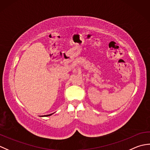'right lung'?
<instances>
[{"mask_svg": "<svg viewBox=\"0 0 150 150\" xmlns=\"http://www.w3.org/2000/svg\"><path fill=\"white\" fill-rule=\"evenodd\" d=\"M54 113H51V114H49V115H42V117H48V116H51V115H53Z\"/></svg>", "mask_w": 150, "mask_h": 150, "instance_id": "add662e5", "label": "right lung"}]
</instances>
